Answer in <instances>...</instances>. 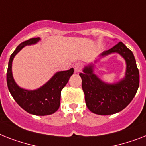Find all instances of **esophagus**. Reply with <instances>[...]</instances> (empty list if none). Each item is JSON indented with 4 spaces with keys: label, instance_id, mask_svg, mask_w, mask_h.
<instances>
[{
    "label": "esophagus",
    "instance_id": "obj_1",
    "mask_svg": "<svg viewBox=\"0 0 146 146\" xmlns=\"http://www.w3.org/2000/svg\"><path fill=\"white\" fill-rule=\"evenodd\" d=\"M82 67H83L82 64H81V63H76V64L74 65V70H75V72H76V73H79V72H80V71L82 70Z\"/></svg>",
    "mask_w": 146,
    "mask_h": 146
}]
</instances>
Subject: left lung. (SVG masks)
<instances>
[{"mask_svg": "<svg viewBox=\"0 0 146 146\" xmlns=\"http://www.w3.org/2000/svg\"><path fill=\"white\" fill-rule=\"evenodd\" d=\"M118 53L126 61L125 76L121 81L108 84L94 73L93 64L85 67L79 73L85 100L88 110L100 115H112L126 107L137 94L139 85V73L133 52L121 42L100 54L104 57Z\"/></svg>", "mask_w": 146, "mask_h": 146, "instance_id": "left-lung-1", "label": "left lung"}]
</instances>
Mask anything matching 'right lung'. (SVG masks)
Masks as SVG:
<instances>
[{
    "label": "right lung",
    "instance_id": "1",
    "mask_svg": "<svg viewBox=\"0 0 146 146\" xmlns=\"http://www.w3.org/2000/svg\"><path fill=\"white\" fill-rule=\"evenodd\" d=\"M40 37L31 38L20 43L10 55L7 72L8 89L15 102L26 112L35 115H48L58 110L61 103V92L63 88L73 74V68L66 71L57 72L45 85L36 90H26L15 83L12 73V62L15 54L24 46L35 44L40 41Z\"/></svg>",
    "mask_w": 146,
    "mask_h": 146
}]
</instances>
